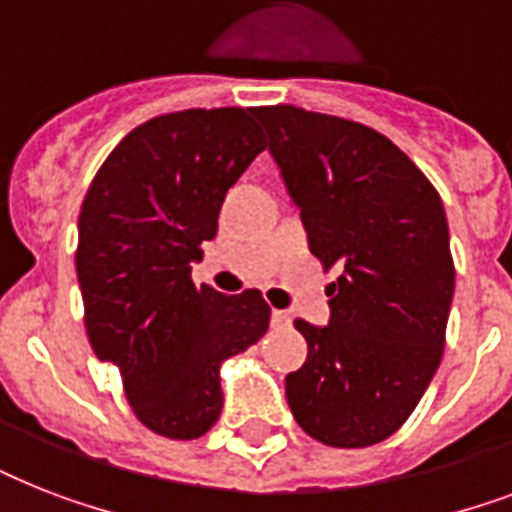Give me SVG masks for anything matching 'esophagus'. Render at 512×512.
Here are the masks:
<instances>
[{
  "label": "esophagus",
  "instance_id": "esophagus-1",
  "mask_svg": "<svg viewBox=\"0 0 512 512\" xmlns=\"http://www.w3.org/2000/svg\"><path fill=\"white\" fill-rule=\"evenodd\" d=\"M271 324H273V327H279V329L289 327V313L287 311H273L271 313Z\"/></svg>",
  "mask_w": 512,
  "mask_h": 512
}]
</instances>
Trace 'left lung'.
Segmentation results:
<instances>
[{"label": "left lung", "instance_id": "left-lung-1", "mask_svg": "<svg viewBox=\"0 0 512 512\" xmlns=\"http://www.w3.org/2000/svg\"><path fill=\"white\" fill-rule=\"evenodd\" d=\"M252 114L324 268L329 324L297 319L308 358L287 374L297 425L361 449L393 436L428 390L454 297L444 204L417 164L364 124L295 106Z\"/></svg>", "mask_w": 512, "mask_h": 512}]
</instances>
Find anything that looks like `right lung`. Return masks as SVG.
<instances>
[{"label": "right lung", "mask_w": 512, "mask_h": 512, "mask_svg": "<svg viewBox=\"0 0 512 512\" xmlns=\"http://www.w3.org/2000/svg\"><path fill=\"white\" fill-rule=\"evenodd\" d=\"M265 148L252 108L156 116L111 151L79 212L76 276L100 361L159 436H204L223 412L220 366L268 332L257 289L191 281L225 193Z\"/></svg>", "instance_id": "add662e5"}]
</instances>
